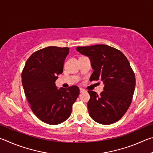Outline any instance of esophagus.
I'll use <instances>...</instances> for the list:
<instances>
[{
  "label": "esophagus",
  "instance_id": "1",
  "mask_svg": "<svg viewBox=\"0 0 153 153\" xmlns=\"http://www.w3.org/2000/svg\"><path fill=\"white\" fill-rule=\"evenodd\" d=\"M85 91H86V90H85L84 89L79 88V92H80V93H82V92H85Z\"/></svg>",
  "mask_w": 153,
  "mask_h": 153
}]
</instances>
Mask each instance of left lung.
<instances>
[{
  "label": "left lung",
  "mask_w": 153,
  "mask_h": 153,
  "mask_svg": "<svg viewBox=\"0 0 153 153\" xmlns=\"http://www.w3.org/2000/svg\"><path fill=\"white\" fill-rule=\"evenodd\" d=\"M76 50L91 61L94 71L90 81L101 79L105 84L100 95L88 90L90 116L104 125L119 121L131 105L136 86L135 75L128 59L122 52L105 45L77 46Z\"/></svg>",
  "instance_id": "obj_1"
}]
</instances>
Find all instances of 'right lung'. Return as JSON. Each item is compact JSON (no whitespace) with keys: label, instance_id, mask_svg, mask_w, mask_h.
I'll return each mask as SVG.
<instances>
[{"label":"right lung","instance_id":"add662e5","mask_svg":"<svg viewBox=\"0 0 153 153\" xmlns=\"http://www.w3.org/2000/svg\"><path fill=\"white\" fill-rule=\"evenodd\" d=\"M67 47L48 46L33 53L22 73L25 95L33 113L50 125H57L69 118L72 105L79 94L77 86L56 88L55 82L63 73Z\"/></svg>","mask_w":153,"mask_h":153}]
</instances>
